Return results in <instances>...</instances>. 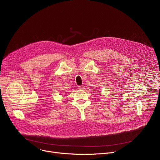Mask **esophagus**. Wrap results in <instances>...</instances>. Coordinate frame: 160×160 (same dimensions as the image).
<instances>
[{
  "label": "esophagus",
  "instance_id": "obj_1",
  "mask_svg": "<svg viewBox=\"0 0 160 160\" xmlns=\"http://www.w3.org/2000/svg\"><path fill=\"white\" fill-rule=\"evenodd\" d=\"M78 88H79V89H80V90H84V89H85V86L83 85L78 86Z\"/></svg>",
  "mask_w": 160,
  "mask_h": 160
}]
</instances>
